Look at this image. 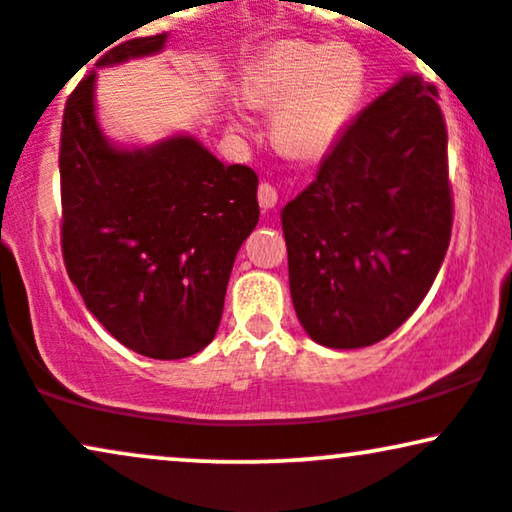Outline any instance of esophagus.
I'll use <instances>...</instances> for the list:
<instances>
[{
    "label": "esophagus",
    "mask_w": 512,
    "mask_h": 512,
    "mask_svg": "<svg viewBox=\"0 0 512 512\" xmlns=\"http://www.w3.org/2000/svg\"><path fill=\"white\" fill-rule=\"evenodd\" d=\"M257 199H260L262 209H272L276 207V202H279V192H276L272 182H260V187H257Z\"/></svg>",
    "instance_id": "obj_1"
}]
</instances>
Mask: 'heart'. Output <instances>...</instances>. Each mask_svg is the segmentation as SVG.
<instances>
[{
    "label": "heart",
    "mask_w": 512,
    "mask_h": 512,
    "mask_svg": "<svg viewBox=\"0 0 512 512\" xmlns=\"http://www.w3.org/2000/svg\"><path fill=\"white\" fill-rule=\"evenodd\" d=\"M366 93V67L349 45L279 40L250 67L243 96L274 113L272 139L301 163L325 158L351 125Z\"/></svg>",
    "instance_id": "b5f03b06"
}]
</instances>
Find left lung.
<instances>
[{"instance_id": "8db88e82", "label": "left lung", "mask_w": 512, "mask_h": 512, "mask_svg": "<svg viewBox=\"0 0 512 512\" xmlns=\"http://www.w3.org/2000/svg\"><path fill=\"white\" fill-rule=\"evenodd\" d=\"M436 96L402 76L281 211L293 308L317 344L361 349L390 337L436 279L455 211Z\"/></svg>"}]
</instances>
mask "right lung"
<instances>
[{
  "mask_svg": "<svg viewBox=\"0 0 512 512\" xmlns=\"http://www.w3.org/2000/svg\"><path fill=\"white\" fill-rule=\"evenodd\" d=\"M166 33L132 38L96 67L154 55ZM96 72L69 93L60 134L62 257L86 308L120 344L161 361L197 354L219 330L233 262L260 221L257 173L223 166L197 139L108 144Z\"/></svg>",
  "mask_w": 512,
  "mask_h": 512,
  "instance_id": "obj_1",
  "label": "right lung"
}]
</instances>
